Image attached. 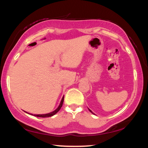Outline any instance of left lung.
<instances>
[{
	"mask_svg": "<svg viewBox=\"0 0 148 148\" xmlns=\"http://www.w3.org/2000/svg\"><path fill=\"white\" fill-rule=\"evenodd\" d=\"M89 111H90V112H91V110H89ZM92 114H93V113H92Z\"/></svg>",
	"mask_w": 148,
	"mask_h": 148,
	"instance_id": "obj_1",
	"label": "left lung"
}]
</instances>
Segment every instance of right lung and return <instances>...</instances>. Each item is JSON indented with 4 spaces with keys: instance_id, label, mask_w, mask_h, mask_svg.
Here are the masks:
<instances>
[{
    "instance_id": "obj_1",
    "label": "right lung",
    "mask_w": 148,
    "mask_h": 148,
    "mask_svg": "<svg viewBox=\"0 0 148 148\" xmlns=\"http://www.w3.org/2000/svg\"><path fill=\"white\" fill-rule=\"evenodd\" d=\"M63 101H64V96H63V97H62V100H61V103H60V104H59V106H58V108H57L56 110H54L53 112H50V113H49V114H37V115H33V114H31V115H33L34 116H36V117H51V116H54L55 114H57V112H58L59 110H60V109L61 108V107H62V104H63ZM29 114V113H28Z\"/></svg>"
}]
</instances>
